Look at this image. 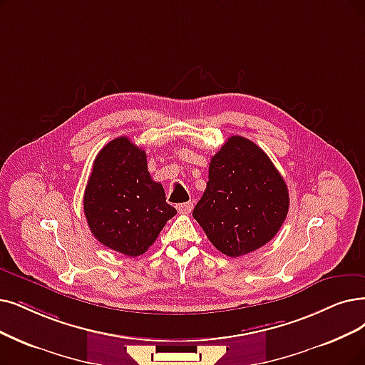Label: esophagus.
<instances>
[{"label": "esophagus", "instance_id": "1", "mask_svg": "<svg viewBox=\"0 0 365 365\" xmlns=\"http://www.w3.org/2000/svg\"><path fill=\"white\" fill-rule=\"evenodd\" d=\"M177 210H178L180 214H188V212H192V210H193V202L188 200V202H184V203H178Z\"/></svg>", "mask_w": 365, "mask_h": 365}]
</instances>
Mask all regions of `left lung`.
Wrapping results in <instances>:
<instances>
[{
	"instance_id": "obj_1",
	"label": "left lung",
	"mask_w": 365,
	"mask_h": 365,
	"mask_svg": "<svg viewBox=\"0 0 365 365\" xmlns=\"http://www.w3.org/2000/svg\"><path fill=\"white\" fill-rule=\"evenodd\" d=\"M287 211V185L269 157L252 140L230 136L211 158L193 217L218 252L240 257L269 242Z\"/></svg>"
}]
</instances>
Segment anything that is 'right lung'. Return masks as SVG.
I'll return each instance as SVG.
<instances>
[{"mask_svg":"<svg viewBox=\"0 0 365 365\" xmlns=\"http://www.w3.org/2000/svg\"><path fill=\"white\" fill-rule=\"evenodd\" d=\"M93 235L125 256H140L157 240L177 210L163 185L153 181L147 154L128 138L110 140L97 154L83 195Z\"/></svg>","mask_w":365,"mask_h":365,"instance_id":"1","label":"right lung"}]
</instances>
